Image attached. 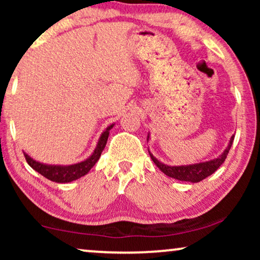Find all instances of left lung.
<instances>
[{
  "label": "left lung",
  "mask_w": 260,
  "mask_h": 260,
  "mask_svg": "<svg viewBox=\"0 0 260 260\" xmlns=\"http://www.w3.org/2000/svg\"><path fill=\"white\" fill-rule=\"evenodd\" d=\"M149 138V136H148ZM234 140V135L231 137V141L229 143V147L226 148V150L222 152L221 155L219 156L218 158L211 159V161L207 162H200V163H195V165H189V166H179V167H170L167 165H163L162 162H159L158 159H156V157H154L150 152V157L157 168H159L161 172H163L166 174L167 176L173 177V179L180 180V181H188V182H200L206 177L212 175L215 170H218V168L220 166L225 162V159L229 155V151L231 147H232Z\"/></svg>",
  "instance_id": "8db88e82"
}]
</instances>
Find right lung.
I'll list each match as a JSON object with an SVG mask.
<instances>
[{
  "mask_svg": "<svg viewBox=\"0 0 260 260\" xmlns=\"http://www.w3.org/2000/svg\"><path fill=\"white\" fill-rule=\"evenodd\" d=\"M112 125H110L108 129H106L104 133L102 134L101 138H99L97 148L94 149L93 154H92L90 157L85 161L77 163V165L72 166H48L44 165V163L37 162L35 159L29 157L26 152H24V157H26V161L28 165H29L34 170H37L38 173H40L42 176H45L46 179L53 181V182L58 183H67L71 182V181H74L77 179H80L81 176L86 175V174L90 172L92 167H93L97 161L101 157L103 150H104L106 142H108L109 137V131L112 129Z\"/></svg>",
  "mask_w": 260,
  "mask_h": 260,
  "instance_id": "1",
  "label": "right lung"
}]
</instances>
